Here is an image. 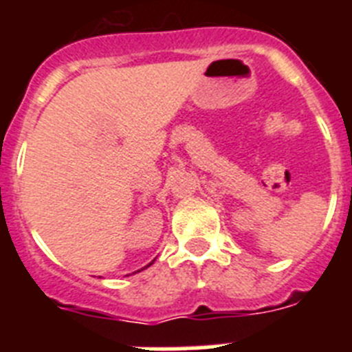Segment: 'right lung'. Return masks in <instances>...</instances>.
<instances>
[{
	"instance_id": "add662e5",
	"label": "right lung",
	"mask_w": 352,
	"mask_h": 352,
	"mask_svg": "<svg viewBox=\"0 0 352 352\" xmlns=\"http://www.w3.org/2000/svg\"><path fill=\"white\" fill-rule=\"evenodd\" d=\"M153 263H155V259H153V261H151V263H149V264H148V266H144V268H142V270H146V268H149V266H151V264H153ZM139 272H141V270H139Z\"/></svg>"
}]
</instances>
